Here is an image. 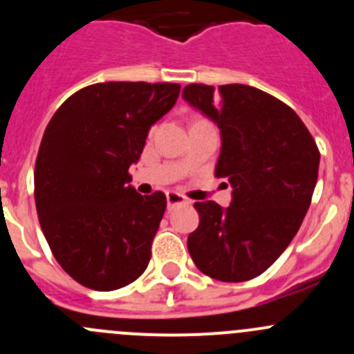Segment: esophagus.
<instances>
[{"mask_svg": "<svg viewBox=\"0 0 354 354\" xmlns=\"http://www.w3.org/2000/svg\"><path fill=\"white\" fill-rule=\"evenodd\" d=\"M166 200H167V207H169V209H173V207H176V205H187L188 203V200L185 198L181 194H176V192H167Z\"/></svg>", "mask_w": 354, "mask_h": 354, "instance_id": "esophagus-1", "label": "esophagus"}]
</instances>
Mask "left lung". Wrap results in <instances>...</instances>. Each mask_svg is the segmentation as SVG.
Segmentation results:
<instances>
[{
	"label": "left lung",
	"instance_id": "1",
	"mask_svg": "<svg viewBox=\"0 0 354 354\" xmlns=\"http://www.w3.org/2000/svg\"><path fill=\"white\" fill-rule=\"evenodd\" d=\"M183 99L221 130L216 176L233 188L223 209L197 202L200 224L188 252L200 272L241 283L266 272L301 226L319 176L320 152L298 114L241 84H190Z\"/></svg>",
	"mask_w": 354,
	"mask_h": 354
}]
</instances>
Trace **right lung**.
Returning a JSON list of instances; mask_svg holds the SVG:
<instances>
[{"instance_id":"right-lung-1","label":"right lung","mask_w":354,"mask_h":354,"mask_svg":"<svg viewBox=\"0 0 354 354\" xmlns=\"http://www.w3.org/2000/svg\"><path fill=\"white\" fill-rule=\"evenodd\" d=\"M178 84L104 82L66 99L46 127L34 171L39 223L68 276L113 291L144 274L166 210L142 197L128 167L180 95Z\"/></svg>"}]
</instances>
